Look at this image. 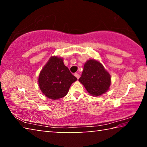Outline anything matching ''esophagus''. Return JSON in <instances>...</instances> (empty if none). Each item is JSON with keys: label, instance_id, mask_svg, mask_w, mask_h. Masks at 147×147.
<instances>
[{"label": "esophagus", "instance_id": "esophagus-1", "mask_svg": "<svg viewBox=\"0 0 147 147\" xmlns=\"http://www.w3.org/2000/svg\"><path fill=\"white\" fill-rule=\"evenodd\" d=\"M74 76H75L76 77L77 79H78V78H80V75H79V74H78V73H75V74H74Z\"/></svg>", "mask_w": 147, "mask_h": 147}]
</instances>
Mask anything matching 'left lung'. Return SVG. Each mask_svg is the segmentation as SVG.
Listing matches in <instances>:
<instances>
[{"mask_svg":"<svg viewBox=\"0 0 147 147\" xmlns=\"http://www.w3.org/2000/svg\"><path fill=\"white\" fill-rule=\"evenodd\" d=\"M79 82L93 96H98L108 91L111 85V76L100 61L89 59L84 66Z\"/></svg>","mask_w":147,"mask_h":147,"instance_id":"left-lung-1","label":"left lung"}]
</instances>
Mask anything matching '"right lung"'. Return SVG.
<instances>
[{
	"label": "right lung",
	"mask_w": 147,
	"mask_h": 147,
	"mask_svg": "<svg viewBox=\"0 0 147 147\" xmlns=\"http://www.w3.org/2000/svg\"><path fill=\"white\" fill-rule=\"evenodd\" d=\"M38 84L45 96L58 100L67 94L77 78L69 71L61 57L51 56L39 73Z\"/></svg>",
	"instance_id": "obj_1"
}]
</instances>
